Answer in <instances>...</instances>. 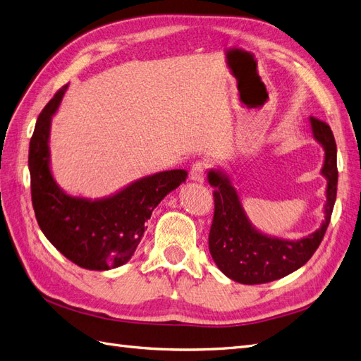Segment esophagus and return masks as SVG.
Here are the masks:
<instances>
[{"instance_id": "34e87169", "label": "esophagus", "mask_w": 361, "mask_h": 361, "mask_svg": "<svg viewBox=\"0 0 361 361\" xmlns=\"http://www.w3.org/2000/svg\"><path fill=\"white\" fill-rule=\"evenodd\" d=\"M190 179L202 183L204 180V166L202 162H195L190 171Z\"/></svg>"}]
</instances>
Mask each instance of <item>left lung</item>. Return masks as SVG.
<instances>
[{
    "label": "left lung",
    "mask_w": 361,
    "mask_h": 361,
    "mask_svg": "<svg viewBox=\"0 0 361 361\" xmlns=\"http://www.w3.org/2000/svg\"><path fill=\"white\" fill-rule=\"evenodd\" d=\"M309 120L313 138L325 152L321 174L326 179L324 220L313 233L292 241L260 232L245 214L231 176L221 169L207 171V182L215 188L209 251L215 265L231 280L260 285L286 277L307 264L322 241L337 194V147L329 125L314 117Z\"/></svg>",
    "instance_id": "obj_1"
}]
</instances>
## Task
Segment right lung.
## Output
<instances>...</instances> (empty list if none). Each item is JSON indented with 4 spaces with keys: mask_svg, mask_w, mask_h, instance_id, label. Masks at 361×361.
Segmentation results:
<instances>
[{
    "mask_svg": "<svg viewBox=\"0 0 361 361\" xmlns=\"http://www.w3.org/2000/svg\"><path fill=\"white\" fill-rule=\"evenodd\" d=\"M68 87H61L43 108L30 141L32 207L40 231L64 257L85 269L108 271L133 257L152 212L187 180L188 173L167 170L149 174L101 199L68 194L52 176L49 152L52 116Z\"/></svg>",
    "mask_w": 361,
    "mask_h": 361,
    "instance_id": "right-lung-1",
    "label": "right lung"
}]
</instances>
